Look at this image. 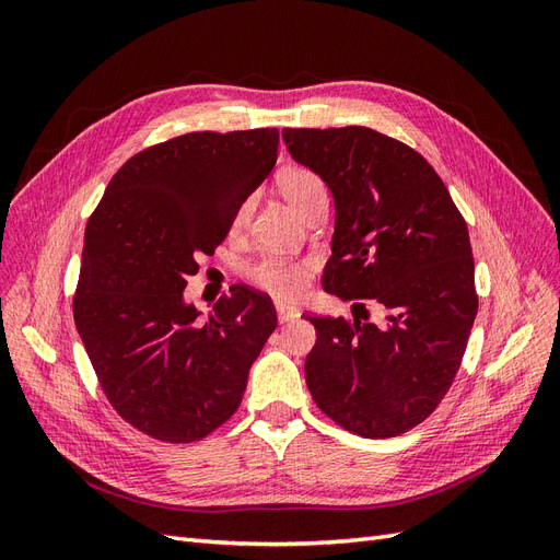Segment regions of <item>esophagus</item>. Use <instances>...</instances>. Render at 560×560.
Masks as SVG:
<instances>
[{
	"label": "esophagus",
	"instance_id": "1",
	"mask_svg": "<svg viewBox=\"0 0 560 560\" xmlns=\"http://www.w3.org/2000/svg\"><path fill=\"white\" fill-rule=\"evenodd\" d=\"M276 311H278V319L282 322H292V319H296L299 317V311L296 308H292V306H282V303H278L276 306Z\"/></svg>",
	"mask_w": 560,
	"mask_h": 560
}]
</instances>
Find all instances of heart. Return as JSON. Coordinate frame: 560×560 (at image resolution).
<instances>
[{
  "instance_id": "heart-1",
  "label": "heart",
  "mask_w": 560,
  "mask_h": 560,
  "mask_svg": "<svg viewBox=\"0 0 560 560\" xmlns=\"http://www.w3.org/2000/svg\"><path fill=\"white\" fill-rule=\"evenodd\" d=\"M278 186L282 196L292 202V208L296 212L306 208L317 194L325 191V184H322V179L313 171H308V167H287L278 179ZM247 214H249V202H243L238 212H235L233 224L243 226L247 222ZM247 278L257 287H261V290H266L268 294H273L276 299H282V301L299 299L308 284L306 266L301 261L282 259V257H264L259 261H254L247 268Z\"/></svg>"
}]
</instances>
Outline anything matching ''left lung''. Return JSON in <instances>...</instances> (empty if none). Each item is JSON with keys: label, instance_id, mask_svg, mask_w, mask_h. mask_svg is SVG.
<instances>
[{"label": "left lung", "instance_id": "left-lung-1", "mask_svg": "<svg viewBox=\"0 0 560 560\" xmlns=\"http://www.w3.org/2000/svg\"><path fill=\"white\" fill-rule=\"evenodd\" d=\"M282 140L334 196L322 287L387 308L385 327L306 315L317 331L306 358L311 395L348 432H409L448 393L477 317L465 219L434 167L378 130L284 128Z\"/></svg>", "mask_w": 560, "mask_h": 560}]
</instances>
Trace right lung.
<instances>
[{
  "mask_svg": "<svg viewBox=\"0 0 560 560\" xmlns=\"http://www.w3.org/2000/svg\"><path fill=\"white\" fill-rule=\"evenodd\" d=\"M278 128L186 132L128 159L83 235L77 331L109 404L171 444L208 436L235 413L278 327L270 296L231 287L200 319L184 301L198 257L270 175Z\"/></svg>",
  "mask_w": 560,
  "mask_h": 560,
  "instance_id": "1",
  "label": "right lung"
}]
</instances>
